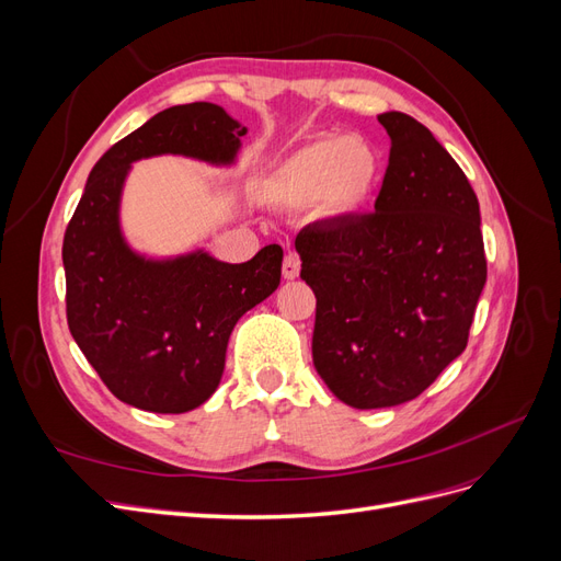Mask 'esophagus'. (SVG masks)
I'll list each match as a JSON object with an SVG mask.
<instances>
[{"label": "esophagus", "mask_w": 561, "mask_h": 561, "mask_svg": "<svg viewBox=\"0 0 561 561\" xmlns=\"http://www.w3.org/2000/svg\"><path fill=\"white\" fill-rule=\"evenodd\" d=\"M299 268H301V262L295 252H287L285 260H283V278L285 280H295L299 278Z\"/></svg>", "instance_id": "1"}]
</instances>
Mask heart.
<instances>
[{
    "label": "heart",
    "instance_id": "1",
    "mask_svg": "<svg viewBox=\"0 0 561 561\" xmlns=\"http://www.w3.org/2000/svg\"><path fill=\"white\" fill-rule=\"evenodd\" d=\"M379 154L355 135H322L293 149L260 180L262 196L280 208H307L332 222L358 217L379 182Z\"/></svg>",
    "mask_w": 561,
    "mask_h": 561
}]
</instances>
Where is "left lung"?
Here are the masks:
<instances>
[{"label":"left lung","instance_id":"1","mask_svg":"<svg viewBox=\"0 0 561 561\" xmlns=\"http://www.w3.org/2000/svg\"><path fill=\"white\" fill-rule=\"evenodd\" d=\"M390 157L375 213L304 227L295 248L316 293L313 365L355 410L421 396L463 353L486 283L480 203L435 135L379 114Z\"/></svg>","mask_w":561,"mask_h":561}]
</instances>
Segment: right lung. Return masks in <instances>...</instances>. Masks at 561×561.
<instances>
[{"instance_id":"obj_1","label":"right lung","mask_w":561,"mask_h":561,"mask_svg":"<svg viewBox=\"0 0 561 561\" xmlns=\"http://www.w3.org/2000/svg\"><path fill=\"white\" fill-rule=\"evenodd\" d=\"M245 133L213 103L159 112L93 165L67 225V325L100 379L138 410L184 414L215 393L236 322L276 293L283 248L266 245L243 264L201 245L145 254L122 225L126 180L133 163L154 157L236 165Z\"/></svg>"}]
</instances>
